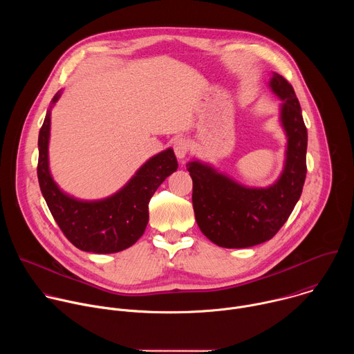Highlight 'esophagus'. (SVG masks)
I'll return each instance as SVG.
<instances>
[{"instance_id": "1", "label": "esophagus", "mask_w": 354, "mask_h": 354, "mask_svg": "<svg viewBox=\"0 0 354 354\" xmlns=\"http://www.w3.org/2000/svg\"><path fill=\"white\" fill-rule=\"evenodd\" d=\"M174 151H175V156L179 160H183L190 151V142L186 138H176L174 141Z\"/></svg>"}]
</instances>
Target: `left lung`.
<instances>
[{
    "label": "left lung",
    "mask_w": 354,
    "mask_h": 354,
    "mask_svg": "<svg viewBox=\"0 0 354 354\" xmlns=\"http://www.w3.org/2000/svg\"><path fill=\"white\" fill-rule=\"evenodd\" d=\"M269 86L283 100L280 122L287 136L280 178L268 187H246L212 165L190 161L197 225L223 248H249L272 239L290 217L307 175L308 133L291 84L273 73Z\"/></svg>",
    "instance_id": "obj_1"
}]
</instances>
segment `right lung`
Here are the masks:
<instances>
[{
	"label": "right lung",
	"instance_id": "add662e5",
	"mask_svg": "<svg viewBox=\"0 0 354 354\" xmlns=\"http://www.w3.org/2000/svg\"><path fill=\"white\" fill-rule=\"evenodd\" d=\"M62 92L59 91L52 105ZM50 109L39 131L37 179L47 207L66 238L78 249L93 254H115L130 248L144 234L148 203L158 186L178 169L174 149L149 158L136 175L111 197L84 201L74 198L56 185L48 169Z\"/></svg>",
	"mask_w": 354,
	"mask_h": 354
}]
</instances>
